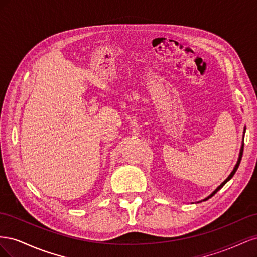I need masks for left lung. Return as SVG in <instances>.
Instances as JSON below:
<instances>
[{
  "instance_id": "left-lung-1",
  "label": "left lung",
  "mask_w": 257,
  "mask_h": 257,
  "mask_svg": "<svg viewBox=\"0 0 257 257\" xmlns=\"http://www.w3.org/2000/svg\"><path fill=\"white\" fill-rule=\"evenodd\" d=\"M244 133H245V127H244V130H243V137H242V144H241V148H240V152H239V158H238V161H237V163H236V165H235V167H234V169H232V172L229 174V176L226 178V179H225V180L219 185V186H217V188L211 193V194H210V195L209 196H207L206 198H204L203 200H200V201H205V200H207V199H209V198H211L213 195H214V194L217 192V191H219V190H221L222 188H223V185L225 184V183H227L229 180H230V179L232 178V176H234L235 175V173L237 172V169H238V167H239V164H240V161H241V158H242V153H243V139H244ZM200 201H197V203H200Z\"/></svg>"
}]
</instances>
